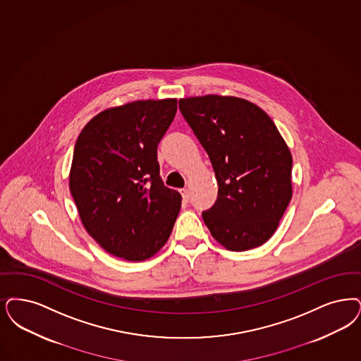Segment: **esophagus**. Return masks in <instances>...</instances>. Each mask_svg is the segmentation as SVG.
I'll use <instances>...</instances> for the list:
<instances>
[{
	"mask_svg": "<svg viewBox=\"0 0 361 361\" xmlns=\"http://www.w3.org/2000/svg\"><path fill=\"white\" fill-rule=\"evenodd\" d=\"M180 192H181V196H183L184 202H189V197H190V195H189V189L184 188V189H181Z\"/></svg>",
	"mask_w": 361,
	"mask_h": 361,
	"instance_id": "34e87169",
	"label": "esophagus"
}]
</instances>
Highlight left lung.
Masks as SVG:
<instances>
[{
  "mask_svg": "<svg viewBox=\"0 0 361 361\" xmlns=\"http://www.w3.org/2000/svg\"><path fill=\"white\" fill-rule=\"evenodd\" d=\"M178 107L216 176L217 199L202 212L205 226L231 251L266 243L293 193L291 153L274 122L236 97L184 98Z\"/></svg>",
  "mask_w": 361,
  "mask_h": 361,
  "instance_id": "left-lung-1",
  "label": "left lung"
}]
</instances>
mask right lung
Wrapping results in <instances>:
<instances>
[{"label":"right lung","mask_w":361,"mask_h":361,"mask_svg":"<svg viewBox=\"0 0 361 361\" xmlns=\"http://www.w3.org/2000/svg\"><path fill=\"white\" fill-rule=\"evenodd\" d=\"M177 99L137 101L94 116L73 149L70 190L86 231L109 254L149 259L166 243L181 195L159 177L157 146Z\"/></svg>","instance_id":"right-lung-1"}]
</instances>
